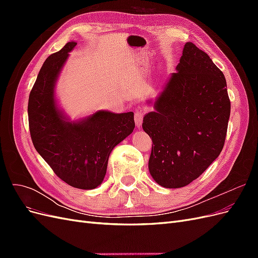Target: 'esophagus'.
<instances>
[{
    "mask_svg": "<svg viewBox=\"0 0 258 258\" xmlns=\"http://www.w3.org/2000/svg\"><path fill=\"white\" fill-rule=\"evenodd\" d=\"M135 121H136V126L138 129L142 127V122H143V112L141 110H138L135 114Z\"/></svg>",
    "mask_w": 258,
    "mask_h": 258,
    "instance_id": "34e87169",
    "label": "esophagus"
}]
</instances>
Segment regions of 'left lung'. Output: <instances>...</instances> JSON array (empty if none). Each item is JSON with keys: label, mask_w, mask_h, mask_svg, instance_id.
I'll return each instance as SVG.
<instances>
[{"label": "left lung", "mask_w": 258, "mask_h": 258, "mask_svg": "<svg viewBox=\"0 0 258 258\" xmlns=\"http://www.w3.org/2000/svg\"><path fill=\"white\" fill-rule=\"evenodd\" d=\"M176 72L168 79L143 118L154 146L148 170L166 188L199 177L220 156L230 116L227 84L208 54L186 43Z\"/></svg>", "instance_id": "1"}]
</instances>
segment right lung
<instances>
[{
	"mask_svg": "<svg viewBox=\"0 0 258 258\" xmlns=\"http://www.w3.org/2000/svg\"><path fill=\"white\" fill-rule=\"evenodd\" d=\"M76 44L67 43L45 60L29 96V127L35 150L58 177L93 189L103 182L114 147L134 131L135 115L99 110L71 120L59 105L56 84Z\"/></svg>",
	"mask_w": 258,
	"mask_h": 258,
	"instance_id": "1",
	"label": "right lung"
}]
</instances>
